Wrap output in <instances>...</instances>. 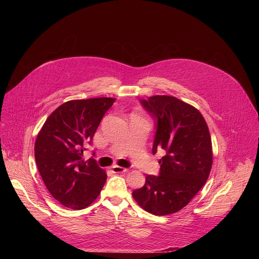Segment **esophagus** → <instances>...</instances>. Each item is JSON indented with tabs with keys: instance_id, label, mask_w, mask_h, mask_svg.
<instances>
[{
	"instance_id": "34e87169",
	"label": "esophagus",
	"mask_w": 259,
	"mask_h": 259,
	"mask_svg": "<svg viewBox=\"0 0 259 259\" xmlns=\"http://www.w3.org/2000/svg\"><path fill=\"white\" fill-rule=\"evenodd\" d=\"M126 168L124 167H120V166H113L112 167V172L113 173H123V172H126Z\"/></svg>"
}]
</instances>
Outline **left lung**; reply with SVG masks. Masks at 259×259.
Wrapping results in <instances>:
<instances>
[{
  "mask_svg": "<svg viewBox=\"0 0 259 259\" xmlns=\"http://www.w3.org/2000/svg\"><path fill=\"white\" fill-rule=\"evenodd\" d=\"M156 123L153 155L162 149L160 173L147 175L144 186L133 191L138 205L164 216L186 207L203 188L212 166L208 126L197 108L173 96L140 99Z\"/></svg>",
  "mask_w": 259,
  "mask_h": 259,
  "instance_id": "left-lung-1",
  "label": "left lung"
}]
</instances>
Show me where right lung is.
I'll use <instances>...</instances> for the list:
<instances>
[{"instance_id":"obj_1","label":"right lung","mask_w":259,"mask_h":259,"mask_svg":"<svg viewBox=\"0 0 259 259\" xmlns=\"http://www.w3.org/2000/svg\"><path fill=\"white\" fill-rule=\"evenodd\" d=\"M115 98L70 100L48 117L34 143V158L45 186L61 205L81 210L99 196L106 174L91 158L82 159Z\"/></svg>"}]
</instances>
